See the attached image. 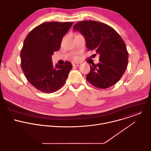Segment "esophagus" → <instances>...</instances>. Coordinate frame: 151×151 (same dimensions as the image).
Instances as JSON below:
<instances>
[{"instance_id":"1","label":"esophagus","mask_w":151,"mask_h":151,"mask_svg":"<svg viewBox=\"0 0 151 151\" xmlns=\"http://www.w3.org/2000/svg\"><path fill=\"white\" fill-rule=\"evenodd\" d=\"M81 63H73V67H79V66H81Z\"/></svg>"}]
</instances>
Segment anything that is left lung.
Here are the masks:
<instances>
[{
  "label": "left lung",
  "mask_w": 151,
  "mask_h": 151,
  "mask_svg": "<svg viewBox=\"0 0 151 151\" xmlns=\"http://www.w3.org/2000/svg\"><path fill=\"white\" fill-rule=\"evenodd\" d=\"M73 28L84 36L88 50L100 55L99 63L90 65L86 79L99 88L115 85L124 75L128 62V52L122 37L112 27L99 21H79Z\"/></svg>",
  "instance_id": "1"
}]
</instances>
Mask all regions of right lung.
Instances as JSON below:
<instances>
[{
  "label": "right lung",
  "mask_w": 151,
  "mask_h": 151,
  "mask_svg": "<svg viewBox=\"0 0 151 151\" xmlns=\"http://www.w3.org/2000/svg\"><path fill=\"white\" fill-rule=\"evenodd\" d=\"M73 22H46L30 31L21 50V68L35 88L45 93L60 89L72 68L70 62L54 68L51 56L60 47L63 36Z\"/></svg>",
  "instance_id": "1"
}]
</instances>
